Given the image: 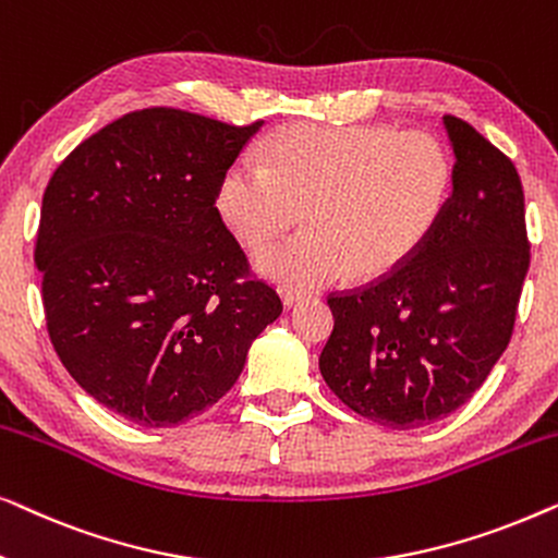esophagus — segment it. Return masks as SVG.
Masks as SVG:
<instances>
[{
    "label": "esophagus",
    "instance_id": "esophagus-1",
    "mask_svg": "<svg viewBox=\"0 0 558 558\" xmlns=\"http://www.w3.org/2000/svg\"><path fill=\"white\" fill-rule=\"evenodd\" d=\"M281 300H284L287 307H294V304H300L304 300L302 292H292V289H287V292H281Z\"/></svg>",
    "mask_w": 558,
    "mask_h": 558
}]
</instances>
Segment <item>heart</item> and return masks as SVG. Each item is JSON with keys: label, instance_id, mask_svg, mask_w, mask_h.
<instances>
[{"label": "heart", "instance_id": "1", "mask_svg": "<svg viewBox=\"0 0 558 558\" xmlns=\"http://www.w3.org/2000/svg\"><path fill=\"white\" fill-rule=\"evenodd\" d=\"M269 167L241 159L218 190L220 216L248 248L307 220L266 248L258 269L310 292L335 281L386 279L432 239L454 193V162L439 136L391 126L296 124L266 144Z\"/></svg>", "mask_w": 558, "mask_h": 558}]
</instances>
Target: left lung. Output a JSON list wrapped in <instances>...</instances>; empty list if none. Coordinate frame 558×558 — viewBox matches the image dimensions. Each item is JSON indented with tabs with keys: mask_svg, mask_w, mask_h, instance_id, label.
Returning <instances> with one entry per match:
<instances>
[{
	"mask_svg": "<svg viewBox=\"0 0 558 558\" xmlns=\"http://www.w3.org/2000/svg\"><path fill=\"white\" fill-rule=\"evenodd\" d=\"M454 193L407 266L330 294L319 355L332 393L388 429H418L472 399L513 335L531 264L515 165L468 121L445 117Z\"/></svg>",
	"mask_w": 558,
	"mask_h": 558,
	"instance_id": "1",
	"label": "left lung"
}]
</instances>
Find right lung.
<instances>
[{
    "instance_id": "add662e5",
    "label": "right lung",
    "mask_w": 558,
    "mask_h": 558,
    "mask_svg": "<svg viewBox=\"0 0 558 558\" xmlns=\"http://www.w3.org/2000/svg\"><path fill=\"white\" fill-rule=\"evenodd\" d=\"M258 129L132 111L45 187L35 264L50 342L75 384L129 422L174 426L213 407L281 315L216 208Z\"/></svg>"
}]
</instances>
